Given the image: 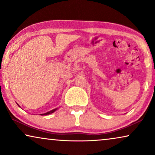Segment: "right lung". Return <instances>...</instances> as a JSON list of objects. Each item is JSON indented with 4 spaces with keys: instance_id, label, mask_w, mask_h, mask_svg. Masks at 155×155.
<instances>
[{
    "instance_id": "add662e5",
    "label": "right lung",
    "mask_w": 155,
    "mask_h": 155,
    "mask_svg": "<svg viewBox=\"0 0 155 155\" xmlns=\"http://www.w3.org/2000/svg\"><path fill=\"white\" fill-rule=\"evenodd\" d=\"M56 110H57V109H53V110H51V111H50L47 112V113H45V114H44V115H47V114H51V113H54V111H56Z\"/></svg>"
}]
</instances>
